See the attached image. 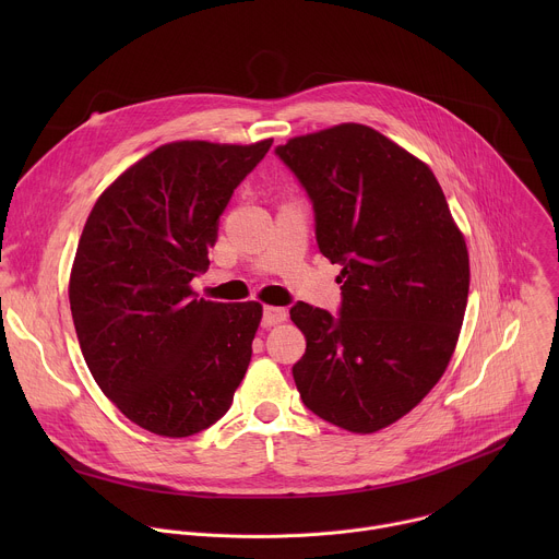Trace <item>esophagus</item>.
Masks as SVG:
<instances>
[{
  "mask_svg": "<svg viewBox=\"0 0 559 559\" xmlns=\"http://www.w3.org/2000/svg\"><path fill=\"white\" fill-rule=\"evenodd\" d=\"M287 321V309L285 307H272L267 305L263 309V328H274Z\"/></svg>",
  "mask_w": 559,
  "mask_h": 559,
  "instance_id": "1",
  "label": "esophagus"
}]
</instances>
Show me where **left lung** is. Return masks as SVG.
Masks as SVG:
<instances>
[{
    "mask_svg": "<svg viewBox=\"0 0 559 559\" xmlns=\"http://www.w3.org/2000/svg\"><path fill=\"white\" fill-rule=\"evenodd\" d=\"M276 154L316 212V241L343 270L341 316L298 302L307 338L294 380L307 409L352 433L407 416L455 352L468 250L431 168L362 123L294 136Z\"/></svg>",
    "mask_w": 559,
    "mask_h": 559,
    "instance_id": "obj_1",
    "label": "left lung"
}]
</instances>
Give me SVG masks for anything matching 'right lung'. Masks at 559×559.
Returning <instances> with one entry per match:
<instances>
[{
	"label": "right lung",
	"instance_id": "right-lung-1",
	"mask_svg": "<svg viewBox=\"0 0 559 559\" xmlns=\"http://www.w3.org/2000/svg\"><path fill=\"white\" fill-rule=\"evenodd\" d=\"M270 145H158L88 214L68 283L74 332L99 389L150 433L207 429L248 371L263 305L197 298L190 283L210 265L234 188Z\"/></svg>",
	"mask_w": 559,
	"mask_h": 559
}]
</instances>
